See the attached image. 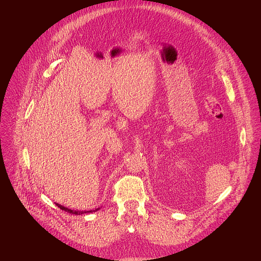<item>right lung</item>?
I'll return each mask as SVG.
<instances>
[{
    "label": "right lung",
    "instance_id": "add662e5",
    "mask_svg": "<svg viewBox=\"0 0 261 261\" xmlns=\"http://www.w3.org/2000/svg\"><path fill=\"white\" fill-rule=\"evenodd\" d=\"M61 210H63V211H65V212H67V213H69V214H73V215H82V214H88V213H93V212H96V211H98L99 208H96V210H93V211H85V212H79V211H73V210H70V208H67V207H65V206H63V205H61V204H59V203H56Z\"/></svg>",
    "mask_w": 261,
    "mask_h": 261
}]
</instances>
